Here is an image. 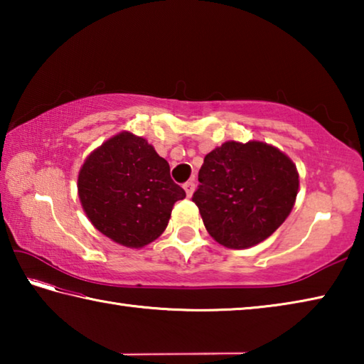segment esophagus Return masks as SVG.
Returning a JSON list of instances; mask_svg holds the SVG:
<instances>
[{"mask_svg":"<svg viewBox=\"0 0 364 364\" xmlns=\"http://www.w3.org/2000/svg\"><path fill=\"white\" fill-rule=\"evenodd\" d=\"M183 188H184V191H186V196L191 197V196H193V193H194V189H196V183L191 180L188 183H184Z\"/></svg>","mask_w":364,"mask_h":364,"instance_id":"1","label":"esophagus"}]
</instances>
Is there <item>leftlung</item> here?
Returning a JSON list of instances; mask_svg holds the SVG:
<instances>
[{
    "instance_id": "obj_1",
    "label": "left lung",
    "mask_w": 364,
    "mask_h": 364,
    "mask_svg": "<svg viewBox=\"0 0 364 364\" xmlns=\"http://www.w3.org/2000/svg\"><path fill=\"white\" fill-rule=\"evenodd\" d=\"M193 202L205 230L228 249L268 239L292 212L299 171L289 156L263 141H226L204 159Z\"/></svg>"
}]
</instances>
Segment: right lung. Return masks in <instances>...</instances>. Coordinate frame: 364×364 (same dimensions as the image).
<instances>
[{
  "label": "right lung",
  "instance_id": "add662e5",
  "mask_svg": "<svg viewBox=\"0 0 364 364\" xmlns=\"http://www.w3.org/2000/svg\"><path fill=\"white\" fill-rule=\"evenodd\" d=\"M78 197L97 231L130 249L151 244L165 231L184 189L154 146L120 132L96 147L78 171Z\"/></svg>",
  "mask_w": 364,
  "mask_h": 364
}]
</instances>
